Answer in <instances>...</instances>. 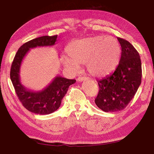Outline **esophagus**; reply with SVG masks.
I'll list each match as a JSON object with an SVG mask.
<instances>
[{
	"label": "esophagus",
	"mask_w": 154,
	"mask_h": 154,
	"mask_svg": "<svg viewBox=\"0 0 154 154\" xmlns=\"http://www.w3.org/2000/svg\"><path fill=\"white\" fill-rule=\"evenodd\" d=\"M77 79L79 81H85L87 79H88V78L85 77H78Z\"/></svg>",
	"instance_id": "obj_1"
}]
</instances>
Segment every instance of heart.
<instances>
[{
	"mask_svg": "<svg viewBox=\"0 0 154 154\" xmlns=\"http://www.w3.org/2000/svg\"><path fill=\"white\" fill-rule=\"evenodd\" d=\"M69 57H63V65L73 71L85 63L93 77H103L110 74L118 65L122 50L119 42L110 36L97 35L71 42L67 48Z\"/></svg>",
	"mask_w": 154,
	"mask_h": 154,
	"instance_id": "1",
	"label": "heart"
}]
</instances>
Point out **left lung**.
<instances>
[{
  "label": "left lung",
  "instance_id": "8db88e82",
  "mask_svg": "<svg viewBox=\"0 0 154 154\" xmlns=\"http://www.w3.org/2000/svg\"><path fill=\"white\" fill-rule=\"evenodd\" d=\"M122 47L119 65L110 75L98 81L97 106L105 112L122 111L134 98L141 82L139 53L129 42L117 37Z\"/></svg>",
  "mask_w": 154,
  "mask_h": 154
}]
</instances>
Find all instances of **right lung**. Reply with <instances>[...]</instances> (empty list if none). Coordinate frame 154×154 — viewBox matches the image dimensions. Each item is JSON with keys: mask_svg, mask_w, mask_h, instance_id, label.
<instances>
[{"mask_svg": "<svg viewBox=\"0 0 154 154\" xmlns=\"http://www.w3.org/2000/svg\"><path fill=\"white\" fill-rule=\"evenodd\" d=\"M57 35L43 36L26 42L21 46L14 58L11 69V79L15 91L23 105L27 110L40 115H47L58 109L69 87L76 82L57 75L41 91L26 89L20 82V69L23 60L31 49L37 47L53 46Z\"/></svg>", "mask_w": 154, "mask_h": 154, "instance_id": "1", "label": "right lung"}]
</instances>
